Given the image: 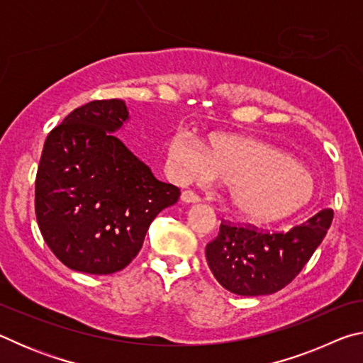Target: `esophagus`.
I'll list each match as a JSON object with an SVG mask.
<instances>
[{"instance_id":"esophagus-1","label":"esophagus","mask_w":363,"mask_h":363,"mask_svg":"<svg viewBox=\"0 0 363 363\" xmlns=\"http://www.w3.org/2000/svg\"><path fill=\"white\" fill-rule=\"evenodd\" d=\"M181 200L184 203H199V201H201L200 196L195 192H192V190H184L181 194Z\"/></svg>"}]
</instances>
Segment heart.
Instances as JSON below:
<instances>
[{
	"mask_svg": "<svg viewBox=\"0 0 363 363\" xmlns=\"http://www.w3.org/2000/svg\"><path fill=\"white\" fill-rule=\"evenodd\" d=\"M176 181L227 182V201L238 216L257 224L290 218L309 203L314 179L290 153L261 140L216 133L206 147L186 133L168 144Z\"/></svg>",
	"mask_w": 363,
	"mask_h": 363,
	"instance_id": "1",
	"label": "heart"
}]
</instances>
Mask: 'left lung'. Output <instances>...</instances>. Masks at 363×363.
Returning <instances> with one entry per match:
<instances>
[{
  "label": "left lung",
  "instance_id": "left-lung-1",
  "mask_svg": "<svg viewBox=\"0 0 363 363\" xmlns=\"http://www.w3.org/2000/svg\"><path fill=\"white\" fill-rule=\"evenodd\" d=\"M331 219L333 210H322L285 233L220 224L218 237L206 245L208 266L230 293L272 294L301 272L327 235Z\"/></svg>",
  "mask_w": 363,
  "mask_h": 363
}]
</instances>
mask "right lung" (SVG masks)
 <instances>
[{
    "mask_svg": "<svg viewBox=\"0 0 363 363\" xmlns=\"http://www.w3.org/2000/svg\"><path fill=\"white\" fill-rule=\"evenodd\" d=\"M130 118L123 99L93 101L67 115L43 147L36 220L57 259L77 272L125 269L152 220L181 195L115 136Z\"/></svg>",
    "mask_w": 363,
    "mask_h": 363,
    "instance_id": "add662e5",
    "label": "right lung"
}]
</instances>
